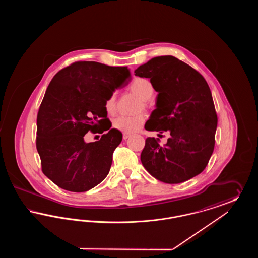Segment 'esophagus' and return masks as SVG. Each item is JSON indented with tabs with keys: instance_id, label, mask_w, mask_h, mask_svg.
<instances>
[{
	"instance_id": "esophagus-1",
	"label": "esophagus",
	"mask_w": 258,
	"mask_h": 258,
	"mask_svg": "<svg viewBox=\"0 0 258 258\" xmlns=\"http://www.w3.org/2000/svg\"><path fill=\"white\" fill-rule=\"evenodd\" d=\"M130 137V135L128 134H123V139H127Z\"/></svg>"
}]
</instances>
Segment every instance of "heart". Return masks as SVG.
Listing matches in <instances>:
<instances>
[{
    "instance_id": "1",
    "label": "heart",
    "mask_w": 258,
    "mask_h": 258,
    "mask_svg": "<svg viewBox=\"0 0 258 258\" xmlns=\"http://www.w3.org/2000/svg\"><path fill=\"white\" fill-rule=\"evenodd\" d=\"M130 92L135 94L138 98H141V104L139 109L147 108V100L152 98L154 94V87L151 81L144 78L138 77L131 83L128 86ZM104 109L108 115H114L116 113V96L112 93L108 98L104 101ZM145 123V118L143 115H137L135 117L127 116H119L113 121L114 128L124 133V134H133L139 131Z\"/></svg>"
}]
</instances>
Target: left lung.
Instances as JSON below:
<instances>
[{
	"label": "left lung",
	"mask_w": 258,
	"mask_h": 258,
	"mask_svg": "<svg viewBox=\"0 0 258 258\" xmlns=\"http://www.w3.org/2000/svg\"><path fill=\"white\" fill-rule=\"evenodd\" d=\"M135 75L150 78L159 93L145 130L170 134L165 145L147 137L140 160L153 177L166 184L185 182L205 169L215 147L218 116L204 77L173 56L141 64Z\"/></svg>",
	"instance_id": "left-lung-1"
}]
</instances>
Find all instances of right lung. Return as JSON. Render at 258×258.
Wrapping results in <instances>:
<instances>
[{
    "label": "right lung",
    "instance_id": "obj_1",
    "mask_svg": "<svg viewBox=\"0 0 258 258\" xmlns=\"http://www.w3.org/2000/svg\"><path fill=\"white\" fill-rule=\"evenodd\" d=\"M130 80L127 67L87 61H74L52 78L37 113L36 145L41 170L54 184L84 192L105 179L123 135L110 128L104 101ZM99 128L109 132L86 144L84 135Z\"/></svg>",
    "mask_w": 258,
    "mask_h": 258
}]
</instances>
